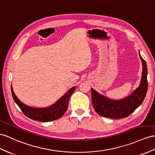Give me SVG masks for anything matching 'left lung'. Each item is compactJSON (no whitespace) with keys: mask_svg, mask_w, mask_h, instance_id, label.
<instances>
[{"mask_svg":"<svg viewBox=\"0 0 155 155\" xmlns=\"http://www.w3.org/2000/svg\"><path fill=\"white\" fill-rule=\"evenodd\" d=\"M140 58L143 65L140 84L128 96L122 100H112L103 96L91 88L92 104L95 110L98 114L113 119L122 118L128 117L141 105L146 96L148 83L146 61L141 58L140 54Z\"/></svg>","mask_w":155,"mask_h":155,"instance_id":"1","label":"left lung"}]
</instances>
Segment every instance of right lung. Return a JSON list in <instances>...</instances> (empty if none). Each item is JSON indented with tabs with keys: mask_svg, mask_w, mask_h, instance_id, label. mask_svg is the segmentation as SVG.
<instances>
[{
	"mask_svg": "<svg viewBox=\"0 0 155 155\" xmlns=\"http://www.w3.org/2000/svg\"><path fill=\"white\" fill-rule=\"evenodd\" d=\"M75 88H76V86H74L69 89L53 105L47 107L40 108L33 107L28 106L23 104L15 96L12 88V86H11L12 94L14 100L15 104L19 106V107L21 109L25 115L34 120L43 122L57 120L65 114L67 107H68L69 99Z\"/></svg>",
	"mask_w": 155,
	"mask_h": 155,
	"instance_id": "1",
	"label": "right lung"
}]
</instances>
